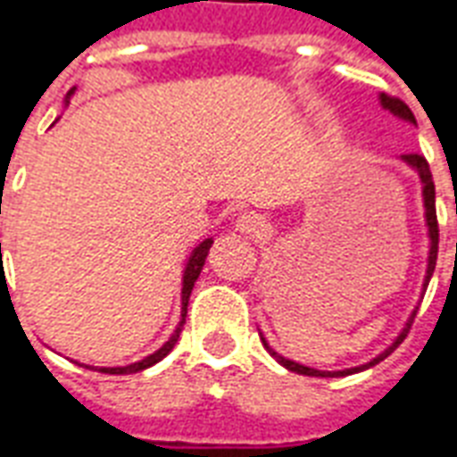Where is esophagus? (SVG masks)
<instances>
[{
    "instance_id": "34e87169",
    "label": "esophagus",
    "mask_w": 457,
    "mask_h": 457,
    "mask_svg": "<svg viewBox=\"0 0 457 457\" xmlns=\"http://www.w3.org/2000/svg\"><path fill=\"white\" fill-rule=\"evenodd\" d=\"M235 229H237L239 235L256 237V235H262L263 229H266V218L254 211H246V212H242L237 220H235Z\"/></svg>"
}]
</instances>
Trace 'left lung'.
<instances>
[{
    "label": "left lung",
    "mask_w": 457,
    "mask_h": 457,
    "mask_svg": "<svg viewBox=\"0 0 457 457\" xmlns=\"http://www.w3.org/2000/svg\"><path fill=\"white\" fill-rule=\"evenodd\" d=\"M380 99V106L385 108V111H390L392 116L400 118V120H404V123H411L417 125V118H414V113L409 111V106L404 104V101L400 99H392V96H385V94H380L378 96ZM407 167H411L414 171L419 174V181H421V201H424V222H427V235H428V259H427V276H424V286H421V295L427 293V286L428 280H431V276H434V269H436V256H438V222H436V188H434V177H431V169H428V162L421 157V154H402L400 157ZM417 310L419 307H414L411 310V314L407 317V322H404V327H402V332L392 339V344L387 346L385 351H380L378 356L370 358L368 363H363V366H353V368H344V370H317V368H310V366H303V363H297V361H290V358L280 356V353H276V351L269 346V341L263 339V334L259 332V337H262V344L263 349L269 351L276 361H278L280 366L288 368V370H293V373H300V375H310V378H344V375H353V373H361V370H368V368H373L375 363H380V361H385V358L390 356L392 351L400 346L402 341H404V337H407L409 327H411V322H414V317H417Z\"/></svg>",
    "instance_id": "8db88e82"
}]
</instances>
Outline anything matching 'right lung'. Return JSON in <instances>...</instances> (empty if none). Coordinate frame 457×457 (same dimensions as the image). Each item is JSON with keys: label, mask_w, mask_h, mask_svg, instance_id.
<instances>
[{"label": "right lung", "mask_w": 457, "mask_h": 457, "mask_svg": "<svg viewBox=\"0 0 457 457\" xmlns=\"http://www.w3.org/2000/svg\"><path fill=\"white\" fill-rule=\"evenodd\" d=\"M72 94H74V89H70V94H67V99H70ZM211 246H212V237L203 239L201 245L195 246L194 252L188 254V259H186L184 278H181V320H179L174 334H171V337H169V339L164 341V344H162L160 349L154 351V353H150V356H145L143 361H135V363H130V366H113V368L84 366V368H94V370H99V373H108V375H130V373H140V370L154 366V363H160L162 358L167 356L169 351L177 346L179 334H181V329H184V322H186V307H188V297H191L194 283H195V280H198V276H201L203 263H205V256H208V252H211Z\"/></svg>", "instance_id": "1"}]
</instances>
